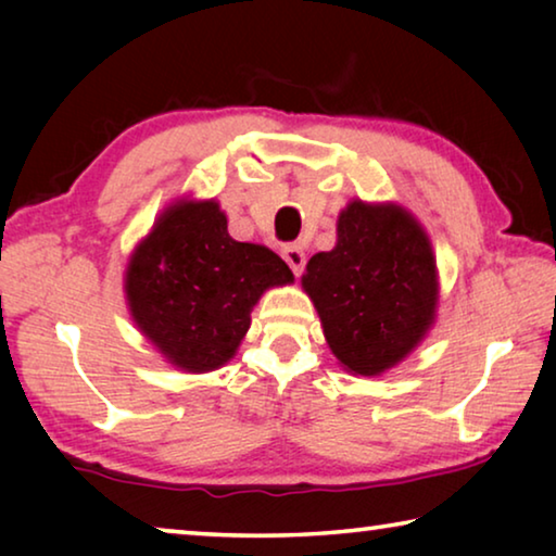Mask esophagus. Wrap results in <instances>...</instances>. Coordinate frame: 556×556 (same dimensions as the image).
Here are the masks:
<instances>
[{"label":"esophagus","mask_w":556,"mask_h":556,"mask_svg":"<svg viewBox=\"0 0 556 556\" xmlns=\"http://www.w3.org/2000/svg\"><path fill=\"white\" fill-rule=\"evenodd\" d=\"M281 257H285V262L289 265V269L294 271L296 277L301 275V271H304L306 255H304V250L299 248V244H287V248L281 250Z\"/></svg>","instance_id":"34e87169"}]
</instances>
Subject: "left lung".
I'll return each instance as SVG.
<instances>
[{
    "instance_id": "obj_1",
    "label": "left lung",
    "mask_w": 556,
    "mask_h": 556,
    "mask_svg": "<svg viewBox=\"0 0 556 556\" xmlns=\"http://www.w3.org/2000/svg\"><path fill=\"white\" fill-rule=\"evenodd\" d=\"M336 230V248L308 260L301 287L338 363L355 375H380L434 324V252L425 228L394 203L351 201Z\"/></svg>"
}]
</instances>
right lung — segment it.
<instances>
[{
    "instance_id": "add662e5",
    "label": "right lung",
    "mask_w": 556,
    "mask_h": 556,
    "mask_svg": "<svg viewBox=\"0 0 556 556\" xmlns=\"http://www.w3.org/2000/svg\"><path fill=\"white\" fill-rule=\"evenodd\" d=\"M265 244L238 242L215 201H176L131 252L125 291L139 331L186 372L223 368L269 287L291 285Z\"/></svg>"
}]
</instances>
